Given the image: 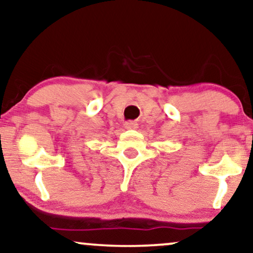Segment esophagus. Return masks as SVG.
Wrapping results in <instances>:
<instances>
[{
    "mask_svg": "<svg viewBox=\"0 0 253 253\" xmlns=\"http://www.w3.org/2000/svg\"><path fill=\"white\" fill-rule=\"evenodd\" d=\"M125 127H126L127 129H136L137 124L135 121H127V123H125Z\"/></svg>",
    "mask_w": 253,
    "mask_h": 253,
    "instance_id": "esophagus-1",
    "label": "esophagus"
}]
</instances>
